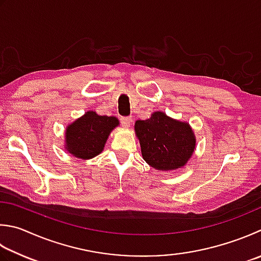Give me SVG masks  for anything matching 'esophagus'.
<instances>
[{
	"mask_svg": "<svg viewBox=\"0 0 261 261\" xmlns=\"http://www.w3.org/2000/svg\"><path fill=\"white\" fill-rule=\"evenodd\" d=\"M132 117H121V119H120V121H121V125L124 126V127H129L130 126V124H132Z\"/></svg>",
	"mask_w": 261,
	"mask_h": 261,
	"instance_id": "obj_1",
	"label": "esophagus"
}]
</instances>
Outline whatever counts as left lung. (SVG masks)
I'll return each mask as SVG.
<instances>
[{
  "label": "left lung",
  "mask_w": 261,
  "mask_h": 261,
  "mask_svg": "<svg viewBox=\"0 0 261 261\" xmlns=\"http://www.w3.org/2000/svg\"><path fill=\"white\" fill-rule=\"evenodd\" d=\"M143 159L158 170H174L184 166L195 147V137L186 122L177 121L164 112H154L145 120H136Z\"/></svg>",
  "instance_id": "left-lung-1"
}]
</instances>
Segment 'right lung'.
<instances>
[{
  "label": "right lung",
  "instance_id": "right-lung-1",
  "mask_svg": "<svg viewBox=\"0 0 261 261\" xmlns=\"http://www.w3.org/2000/svg\"><path fill=\"white\" fill-rule=\"evenodd\" d=\"M119 124L116 117L88 111L66 130V149L77 158L91 159L101 153L110 132Z\"/></svg>",
  "mask_w": 261,
  "mask_h": 261
}]
</instances>
